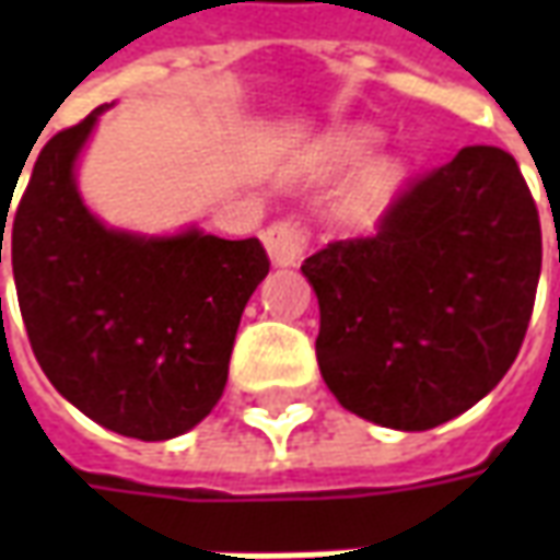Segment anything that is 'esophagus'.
Instances as JSON below:
<instances>
[{
  "label": "esophagus",
  "mask_w": 560,
  "mask_h": 560,
  "mask_svg": "<svg viewBox=\"0 0 560 560\" xmlns=\"http://www.w3.org/2000/svg\"><path fill=\"white\" fill-rule=\"evenodd\" d=\"M308 240L312 233L300 219H281L276 224H269L267 233H264V243H267V252L272 257V264L279 267H293L300 264L308 248Z\"/></svg>",
  "instance_id": "1"
}]
</instances>
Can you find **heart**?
<instances>
[{
  "instance_id": "heart-1",
  "label": "heart",
  "mask_w": 560,
  "mask_h": 560,
  "mask_svg": "<svg viewBox=\"0 0 560 560\" xmlns=\"http://www.w3.org/2000/svg\"><path fill=\"white\" fill-rule=\"evenodd\" d=\"M360 143H363V140H360ZM384 188H389V176H377L375 185H372V191H369V197H365L363 209L372 207V200H377V197L384 195Z\"/></svg>"
}]
</instances>
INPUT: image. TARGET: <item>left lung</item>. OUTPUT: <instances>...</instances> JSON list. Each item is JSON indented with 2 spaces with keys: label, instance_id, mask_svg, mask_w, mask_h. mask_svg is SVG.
I'll use <instances>...</instances> for the list:
<instances>
[{
  "label": "left lung",
  "instance_id": "left-lung-1",
  "mask_svg": "<svg viewBox=\"0 0 560 560\" xmlns=\"http://www.w3.org/2000/svg\"><path fill=\"white\" fill-rule=\"evenodd\" d=\"M540 260V212L510 152L465 147L417 173L377 233L303 260L327 387L341 408L405 432L468 411L516 360Z\"/></svg>",
  "mask_w": 560,
  "mask_h": 560
}]
</instances>
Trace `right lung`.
<instances>
[{
    "mask_svg": "<svg viewBox=\"0 0 560 560\" xmlns=\"http://www.w3.org/2000/svg\"><path fill=\"white\" fill-rule=\"evenodd\" d=\"M102 110L44 143L5 245L32 353L50 384L110 432L167 441L221 399L240 317L269 257L255 236L140 240L90 215L71 171ZM2 240L5 224L0 264Z\"/></svg>",
    "mask_w": 560,
    "mask_h": 560,
    "instance_id": "obj_1",
    "label": "right lung"
}]
</instances>
